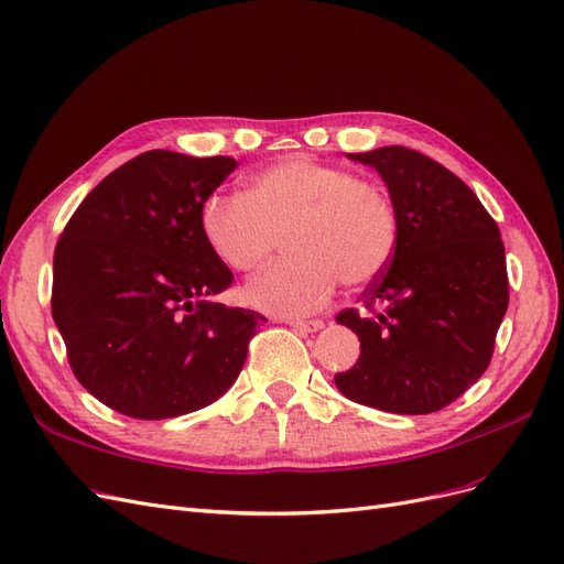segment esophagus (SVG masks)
<instances>
[{"label": "esophagus", "mask_w": 564, "mask_h": 564, "mask_svg": "<svg viewBox=\"0 0 564 564\" xmlns=\"http://www.w3.org/2000/svg\"><path fill=\"white\" fill-rule=\"evenodd\" d=\"M286 324L299 334H313V332H319L324 327L322 319H289Z\"/></svg>", "instance_id": "esophagus-1"}]
</instances>
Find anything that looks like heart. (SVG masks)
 Segmentation results:
<instances>
[{
  "instance_id": "heart-1",
  "label": "heart",
  "mask_w": 564,
  "mask_h": 564,
  "mask_svg": "<svg viewBox=\"0 0 564 564\" xmlns=\"http://www.w3.org/2000/svg\"><path fill=\"white\" fill-rule=\"evenodd\" d=\"M199 232L232 272L259 270L282 237L289 256L247 284L245 301L301 317L327 305L340 280L357 286L381 275L395 253L398 214L381 185L296 155L251 176L242 197L209 195Z\"/></svg>"
}]
</instances>
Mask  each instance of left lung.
<instances>
[{
  "label": "left lung",
  "instance_id": "left-lung-1",
  "mask_svg": "<svg viewBox=\"0 0 564 564\" xmlns=\"http://www.w3.org/2000/svg\"><path fill=\"white\" fill-rule=\"evenodd\" d=\"M348 160L388 185L398 245L367 289L365 313L336 317L360 338V357L336 373V388L390 414L437 412L491 360L508 308L499 226L464 181L416 150L386 145Z\"/></svg>",
  "mask_w": 564,
  "mask_h": 564
}]
</instances>
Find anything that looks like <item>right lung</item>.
Listing matches in <instances>:
<instances>
[{"label": "right lung", "mask_w": 564, "mask_h": 564, "mask_svg": "<svg viewBox=\"0 0 564 564\" xmlns=\"http://www.w3.org/2000/svg\"><path fill=\"white\" fill-rule=\"evenodd\" d=\"M235 166L150 150L100 181L67 220L51 313L77 381L119 414H191L240 377L265 317L214 301L232 272L199 232L202 202Z\"/></svg>", "instance_id": "right-lung-1"}]
</instances>
